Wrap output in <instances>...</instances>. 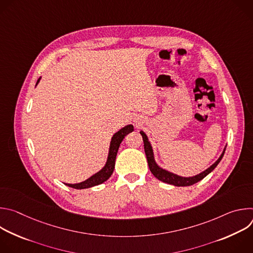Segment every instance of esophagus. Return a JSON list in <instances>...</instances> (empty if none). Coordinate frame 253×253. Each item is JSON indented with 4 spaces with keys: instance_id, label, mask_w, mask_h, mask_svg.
I'll list each match as a JSON object with an SVG mask.
<instances>
[{
    "instance_id": "1",
    "label": "esophagus",
    "mask_w": 253,
    "mask_h": 253,
    "mask_svg": "<svg viewBox=\"0 0 253 253\" xmlns=\"http://www.w3.org/2000/svg\"><path fill=\"white\" fill-rule=\"evenodd\" d=\"M136 125H138V126H141V125H142V122H138V123L136 122Z\"/></svg>"
}]
</instances>
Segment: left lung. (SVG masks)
<instances>
[{
	"instance_id": "left-lung-1",
	"label": "left lung",
	"mask_w": 253,
	"mask_h": 253,
	"mask_svg": "<svg viewBox=\"0 0 253 253\" xmlns=\"http://www.w3.org/2000/svg\"><path fill=\"white\" fill-rule=\"evenodd\" d=\"M140 134L142 135V138H143L144 150H145V154H146V157H147V162H148V165H149V169L152 172V174L158 180H160V181L168 183V184H172V185H175V186H190V185H193V184L197 183L198 181H200V180H202L205 176H207L216 166L218 165V163L221 161V159L224 155V152H225V150H224L217 161H216L212 166H210L208 169H206L204 172L200 173L199 175H196L194 177H187V178L180 177V176L172 174L168 171H165V170H163V169H161L160 167L157 166V164L154 161L152 147H151L150 143L148 141L147 136L145 135V133L142 132V131L140 132Z\"/></svg>"
}]
</instances>
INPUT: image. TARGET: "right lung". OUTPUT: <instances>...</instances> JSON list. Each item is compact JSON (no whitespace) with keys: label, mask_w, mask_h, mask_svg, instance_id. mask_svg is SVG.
<instances>
[{"label":"right lung","mask_w":253,"mask_h":253,"mask_svg":"<svg viewBox=\"0 0 253 253\" xmlns=\"http://www.w3.org/2000/svg\"><path fill=\"white\" fill-rule=\"evenodd\" d=\"M39 80L37 81V83L39 82ZM133 130H134V127L132 125H127L124 128H122L121 130H119L117 133L114 134V136L112 137L109 156H108L107 163L101 171H99L98 173H96L95 175H93L92 177L87 179L84 182H81L78 184H66V185L69 187H72V188H75V189H85V188H90V187L99 185V184L105 182L106 180L109 179L110 176L112 175L114 167H115V160H116V156H117V152H118L120 144H121L123 138L128 133L132 132Z\"/></svg>","instance_id":"1"}]
</instances>
